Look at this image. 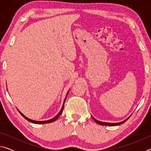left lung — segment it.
<instances>
[{
	"label": "left lung",
	"mask_w": 151,
	"mask_h": 151,
	"mask_svg": "<svg viewBox=\"0 0 151 151\" xmlns=\"http://www.w3.org/2000/svg\"><path fill=\"white\" fill-rule=\"evenodd\" d=\"M130 117V116H129ZM129 118H127L126 120H124V121H122V122H116V123H111V122H101V121H98V120H96V119H95L94 118L93 116H92V118L93 119V120L94 121H95L97 124H100V125H106V126H117V125H120V124H123L124 122H126L128 119H129Z\"/></svg>",
	"instance_id": "1"
}]
</instances>
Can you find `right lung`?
I'll return each mask as SVG.
<instances>
[{
  "label": "right lung",
  "instance_id": "1",
  "mask_svg": "<svg viewBox=\"0 0 151 151\" xmlns=\"http://www.w3.org/2000/svg\"><path fill=\"white\" fill-rule=\"evenodd\" d=\"M68 92L67 93V94H66V97H65V100H64V103H63V106H62V108H61V110L60 111V112H58V113L54 117V118L51 119H50V120H48V121H34V120H32V119H29V118H27V117L25 116L23 114L21 113V112H20V111H19V110H18V111H19V112H20V114H21V115H22V116H23L25 119H27V121H30V122H32V123H35V124H47V123H50V122H52L55 121L56 120H57V119L58 118V117H59V116L60 115L61 113H62V112H63V109H64V106H65V101H66V96H67V95H68Z\"/></svg>",
  "mask_w": 151,
  "mask_h": 151
}]
</instances>
